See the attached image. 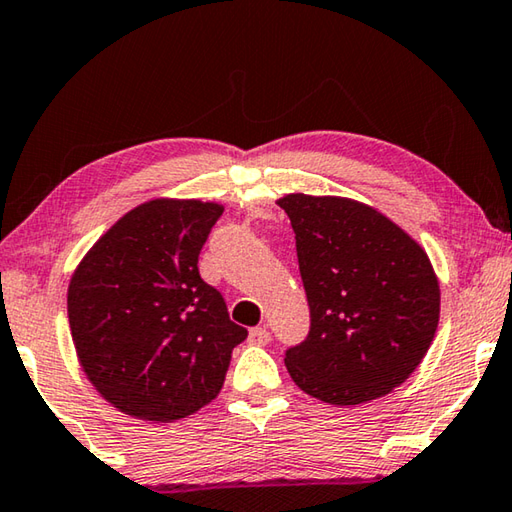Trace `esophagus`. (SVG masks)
Wrapping results in <instances>:
<instances>
[{
    "instance_id": "34e87169",
    "label": "esophagus",
    "mask_w": 512,
    "mask_h": 512,
    "mask_svg": "<svg viewBox=\"0 0 512 512\" xmlns=\"http://www.w3.org/2000/svg\"><path fill=\"white\" fill-rule=\"evenodd\" d=\"M270 339H272V335H270V330H267V328H251L249 335H247V342L254 344V346L270 344Z\"/></svg>"
}]
</instances>
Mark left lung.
Segmentation results:
<instances>
[{
	"mask_svg": "<svg viewBox=\"0 0 512 512\" xmlns=\"http://www.w3.org/2000/svg\"><path fill=\"white\" fill-rule=\"evenodd\" d=\"M276 204L297 233L310 306L308 339L285 353L290 378L328 405L387 396L423 362L441 317L425 249L351 197L288 193Z\"/></svg>",
	"mask_w": 512,
	"mask_h": 512,
	"instance_id": "8db88e82",
	"label": "left lung"
}]
</instances>
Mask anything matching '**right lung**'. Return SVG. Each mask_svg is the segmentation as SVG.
Masks as SVG:
<instances>
[{
  "instance_id": "1",
  "label": "right lung",
  "mask_w": 512,
  "mask_h": 512,
  "mask_svg": "<svg viewBox=\"0 0 512 512\" xmlns=\"http://www.w3.org/2000/svg\"><path fill=\"white\" fill-rule=\"evenodd\" d=\"M224 206L155 197L116 220L71 274L67 312L78 362L123 414L152 423L218 396L247 330L202 281L197 256Z\"/></svg>"
}]
</instances>
